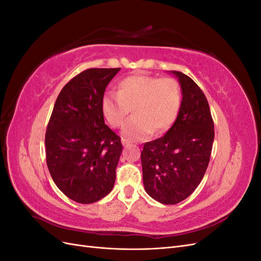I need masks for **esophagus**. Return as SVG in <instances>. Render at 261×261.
<instances>
[{
	"mask_svg": "<svg viewBox=\"0 0 261 261\" xmlns=\"http://www.w3.org/2000/svg\"><path fill=\"white\" fill-rule=\"evenodd\" d=\"M122 144H123V146H124V147H126V148H127L128 146H130V143H129V141H128V140H126V139H123V140H122Z\"/></svg>",
	"mask_w": 261,
	"mask_h": 261,
	"instance_id": "34e87169",
	"label": "esophagus"
}]
</instances>
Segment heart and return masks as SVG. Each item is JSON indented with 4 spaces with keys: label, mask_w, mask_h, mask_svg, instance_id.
Instances as JSON below:
<instances>
[{
    "label": "heart",
    "mask_w": 261,
    "mask_h": 261,
    "mask_svg": "<svg viewBox=\"0 0 261 261\" xmlns=\"http://www.w3.org/2000/svg\"><path fill=\"white\" fill-rule=\"evenodd\" d=\"M181 102L179 84L173 78L133 75L118 84L117 93L102 98V112L112 127H121L132 109L135 112L124 126L123 136L135 141L154 129L161 133L175 122Z\"/></svg>",
    "instance_id": "obj_1"
}]
</instances>
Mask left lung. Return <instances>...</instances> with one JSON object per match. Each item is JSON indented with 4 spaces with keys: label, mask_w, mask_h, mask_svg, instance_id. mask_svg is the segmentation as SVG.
<instances>
[{
    "label": "left lung",
    "mask_w": 261,
    "mask_h": 261,
    "mask_svg": "<svg viewBox=\"0 0 261 261\" xmlns=\"http://www.w3.org/2000/svg\"><path fill=\"white\" fill-rule=\"evenodd\" d=\"M178 78L181 103L165 135L144 145L141 151L145 191L156 201L175 204L186 199L201 181L210 161L215 125L208 101L191 77Z\"/></svg>",
    "instance_id": "obj_1"
}]
</instances>
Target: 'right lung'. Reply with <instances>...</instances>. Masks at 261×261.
<instances>
[{
    "mask_svg": "<svg viewBox=\"0 0 261 261\" xmlns=\"http://www.w3.org/2000/svg\"><path fill=\"white\" fill-rule=\"evenodd\" d=\"M120 69H86L55 101L45 133L46 165L55 185L76 202H96L114 186L123 146L105 124L101 103Z\"/></svg>",
    "mask_w": 261,
    "mask_h": 261,
    "instance_id": "right-lung-1",
    "label": "right lung"
}]
</instances>
